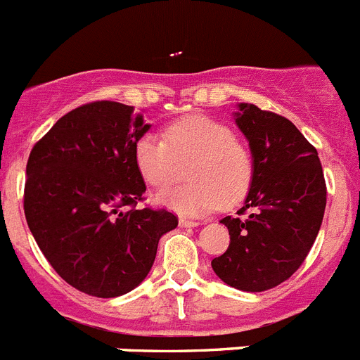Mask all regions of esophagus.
<instances>
[{
  "label": "esophagus",
  "instance_id": "obj_1",
  "mask_svg": "<svg viewBox=\"0 0 360 360\" xmlns=\"http://www.w3.org/2000/svg\"><path fill=\"white\" fill-rule=\"evenodd\" d=\"M179 226H181V227H199V226H200V221L188 220V218H179Z\"/></svg>",
  "mask_w": 360,
  "mask_h": 360
}]
</instances>
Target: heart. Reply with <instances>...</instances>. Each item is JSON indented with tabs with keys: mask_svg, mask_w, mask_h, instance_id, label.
<instances>
[{
	"mask_svg": "<svg viewBox=\"0 0 360 360\" xmlns=\"http://www.w3.org/2000/svg\"><path fill=\"white\" fill-rule=\"evenodd\" d=\"M134 167L153 188L172 184L188 163L186 184L156 195L160 206L179 214H202L224 202L233 206L247 195L252 158L231 129L206 115H188L165 129V140L142 134L133 146Z\"/></svg>",
	"mask_w": 360,
	"mask_h": 360,
	"instance_id": "b5f03b06",
	"label": "heart"
}]
</instances>
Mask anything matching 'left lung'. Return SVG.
<instances>
[{"label": "left lung", "instance_id": "1", "mask_svg": "<svg viewBox=\"0 0 360 360\" xmlns=\"http://www.w3.org/2000/svg\"><path fill=\"white\" fill-rule=\"evenodd\" d=\"M234 122L252 154V183L238 214L221 218L231 243L211 261L221 281L241 291H266L290 278L320 233L327 186L316 149L291 120L240 103Z\"/></svg>", "mask_w": 360, "mask_h": 360}]
</instances>
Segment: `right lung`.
I'll return each instance as SVG.
<instances>
[{"label": "right lung", "mask_w": 360, "mask_h": 360, "mask_svg": "<svg viewBox=\"0 0 360 360\" xmlns=\"http://www.w3.org/2000/svg\"><path fill=\"white\" fill-rule=\"evenodd\" d=\"M149 129L133 106L97 101L63 115L30 153V231L56 274L92 297L134 290L153 268L160 238L177 227L165 210L124 211L146 193L133 146Z\"/></svg>", "instance_id": "add662e5"}]
</instances>
